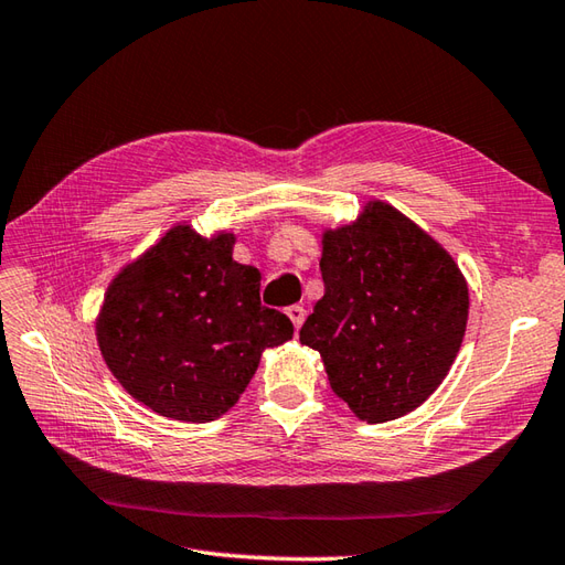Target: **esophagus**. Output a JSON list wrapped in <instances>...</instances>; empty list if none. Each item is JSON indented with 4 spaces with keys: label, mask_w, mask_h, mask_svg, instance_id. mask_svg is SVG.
<instances>
[{
    "label": "esophagus",
    "mask_w": 565,
    "mask_h": 565,
    "mask_svg": "<svg viewBox=\"0 0 565 565\" xmlns=\"http://www.w3.org/2000/svg\"><path fill=\"white\" fill-rule=\"evenodd\" d=\"M286 315H288V318H291L296 330H300V324H303V320H306V308L298 306V303L296 306H288Z\"/></svg>",
    "instance_id": "1"
}]
</instances>
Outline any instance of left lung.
I'll return each instance as SVG.
<instances>
[{"instance_id": "obj_1", "label": "left lung", "mask_w": 565, "mask_h": 565, "mask_svg": "<svg viewBox=\"0 0 565 565\" xmlns=\"http://www.w3.org/2000/svg\"><path fill=\"white\" fill-rule=\"evenodd\" d=\"M324 296L300 342L324 361L334 395L369 424L414 412L448 375L469 294L452 257L383 202L324 233Z\"/></svg>"}]
</instances>
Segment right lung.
Listing matches in <instances>:
<instances>
[{"instance_id":"1","label":"right lung","mask_w":565,"mask_h":565,"mask_svg":"<svg viewBox=\"0 0 565 565\" xmlns=\"http://www.w3.org/2000/svg\"><path fill=\"white\" fill-rule=\"evenodd\" d=\"M96 330L105 363L129 395L192 424L226 414L262 351L294 337L284 312L262 306L259 271L233 259V235L206 241L190 226L168 231L122 269Z\"/></svg>"}]
</instances>
